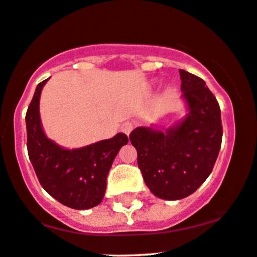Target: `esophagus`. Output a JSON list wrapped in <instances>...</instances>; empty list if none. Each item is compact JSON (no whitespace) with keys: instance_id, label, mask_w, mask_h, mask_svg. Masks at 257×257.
Here are the masks:
<instances>
[{"instance_id":"1","label":"esophagus","mask_w":257,"mask_h":257,"mask_svg":"<svg viewBox=\"0 0 257 257\" xmlns=\"http://www.w3.org/2000/svg\"><path fill=\"white\" fill-rule=\"evenodd\" d=\"M133 123L132 122H124L122 124V126H120V131L123 132V133H125L126 135L131 134V132L133 131Z\"/></svg>"}]
</instances>
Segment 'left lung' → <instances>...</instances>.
<instances>
[{"mask_svg": "<svg viewBox=\"0 0 257 257\" xmlns=\"http://www.w3.org/2000/svg\"><path fill=\"white\" fill-rule=\"evenodd\" d=\"M189 114L166 133L138 126L129 135L138 166L154 195L179 200L193 194L210 176L222 144L221 108L201 78L179 69Z\"/></svg>", "mask_w": 257, "mask_h": 257, "instance_id": "1", "label": "left lung"}]
</instances>
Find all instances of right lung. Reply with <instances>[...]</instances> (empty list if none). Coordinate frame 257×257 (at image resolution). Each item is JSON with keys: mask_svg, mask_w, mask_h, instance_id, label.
I'll return each instance as SVG.
<instances>
[{"mask_svg": "<svg viewBox=\"0 0 257 257\" xmlns=\"http://www.w3.org/2000/svg\"><path fill=\"white\" fill-rule=\"evenodd\" d=\"M46 80L36 86L25 114L27 148L41 187L57 201L74 210H87L102 201L106 179L114 157L128 137L118 133L75 150H66L47 139L41 128L39 101Z\"/></svg>", "mask_w": 257, "mask_h": 257, "instance_id": "1", "label": "right lung"}]
</instances>
